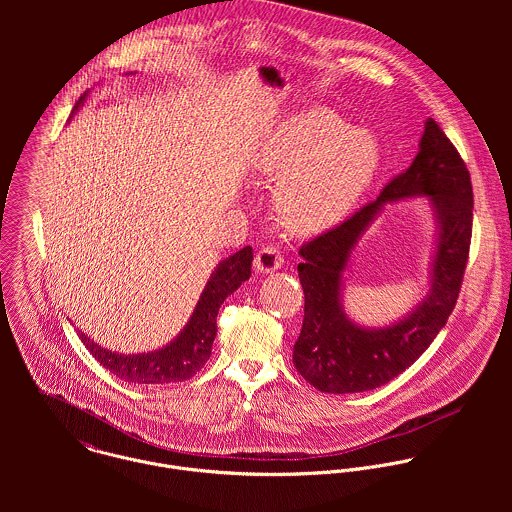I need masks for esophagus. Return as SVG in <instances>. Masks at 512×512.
<instances>
[{"label":"esophagus","mask_w":512,"mask_h":512,"mask_svg":"<svg viewBox=\"0 0 512 512\" xmlns=\"http://www.w3.org/2000/svg\"><path fill=\"white\" fill-rule=\"evenodd\" d=\"M254 266H256L258 272H266V274L274 272V270L284 266V254L280 252V248L268 244V246L258 250V254L254 258Z\"/></svg>","instance_id":"1"}]
</instances>
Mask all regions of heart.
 <instances>
[{
  "mask_svg": "<svg viewBox=\"0 0 512 512\" xmlns=\"http://www.w3.org/2000/svg\"><path fill=\"white\" fill-rule=\"evenodd\" d=\"M380 163L376 140L329 108L286 120L258 155V169L282 177L276 207L295 232H319L345 219Z\"/></svg>",
  "mask_w": 512,
  "mask_h": 512,
  "instance_id": "1",
  "label": "heart"
}]
</instances>
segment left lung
<instances>
[{"instance_id":"1","label":"left lung","mask_w":512,"mask_h":512,"mask_svg":"<svg viewBox=\"0 0 512 512\" xmlns=\"http://www.w3.org/2000/svg\"><path fill=\"white\" fill-rule=\"evenodd\" d=\"M430 196L440 220L433 290L402 322L384 330L355 326L340 307L342 272L365 226L386 203L406 196ZM473 187L465 161L428 118L420 151L380 197L353 217L301 244L297 264L305 295L303 325L293 345L297 372L321 392L351 394L378 388L404 372L432 345L451 315L469 258Z\"/></svg>"}]
</instances>
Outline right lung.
Listing matches in <instances>:
<instances>
[{
  "mask_svg": "<svg viewBox=\"0 0 512 512\" xmlns=\"http://www.w3.org/2000/svg\"><path fill=\"white\" fill-rule=\"evenodd\" d=\"M86 92L80 96L78 104L84 100ZM252 248L246 246L220 262L219 268L211 276L205 292L201 295L191 321L181 331V335L167 347L142 353V355H118L98 347L90 337L78 331L80 341L90 351V355L116 374L118 378L132 384H165L183 382L197 374L211 357L213 341L217 337V315L222 301L240 288L242 282L250 278L252 268Z\"/></svg>",
  "mask_w": 512,
  "mask_h": 512,
  "instance_id": "obj_1",
  "label": "right lung"
}]
</instances>
